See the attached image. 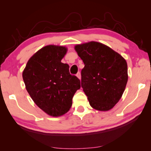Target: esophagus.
<instances>
[{
    "mask_svg": "<svg viewBox=\"0 0 151 151\" xmlns=\"http://www.w3.org/2000/svg\"><path fill=\"white\" fill-rule=\"evenodd\" d=\"M76 76H77V77L79 78L80 80L81 79V73H80V72H78V73L76 74Z\"/></svg>",
    "mask_w": 151,
    "mask_h": 151,
    "instance_id": "esophagus-1",
    "label": "esophagus"
}]
</instances>
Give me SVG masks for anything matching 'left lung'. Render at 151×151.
<instances>
[{
  "instance_id": "1",
  "label": "left lung",
  "mask_w": 151,
  "mask_h": 151,
  "mask_svg": "<svg viewBox=\"0 0 151 151\" xmlns=\"http://www.w3.org/2000/svg\"><path fill=\"white\" fill-rule=\"evenodd\" d=\"M75 50L84 64L81 86L91 106L98 111L110 110L127 86V61L110 47L94 41L76 45Z\"/></svg>"
}]
</instances>
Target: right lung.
Instances as JSON below:
<instances>
[{
  "instance_id": "right-lung-1",
  "label": "right lung",
  "mask_w": 151,
  "mask_h": 151,
  "mask_svg": "<svg viewBox=\"0 0 151 151\" xmlns=\"http://www.w3.org/2000/svg\"><path fill=\"white\" fill-rule=\"evenodd\" d=\"M65 47L47 45L32 55L22 72L26 89L39 108L53 117L69 111L72 99L80 88V81L61 63Z\"/></svg>"
}]
</instances>
